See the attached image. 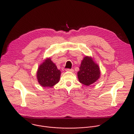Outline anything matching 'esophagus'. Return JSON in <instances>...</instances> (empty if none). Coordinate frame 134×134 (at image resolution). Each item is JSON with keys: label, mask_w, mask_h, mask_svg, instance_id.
<instances>
[{"label": "esophagus", "mask_w": 134, "mask_h": 134, "mask_svg": "<svg viewBox=\"0 0 134 134\" xmlns=\"http://www.w3.org/2000/svg\"><path fill=\"white\" fill-rule=\"evenodd\" d=\"M66 70L69 71H71V72H73L74 71V69H66Z\"/></svg>", "instance_id": "1"}]
</instances>
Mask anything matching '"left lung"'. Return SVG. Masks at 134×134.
Listing matches in <instances>:
<instances>
[{"instance_id":"obj_1","label":"left lung","mask_w":134,"mask_h":134,"mask_svg":"<svg viewBox=\"0 0 134 134\" xmlns=\"http://www.w3.org/2000/svg\"><path fill=\"white\" fill-rule=\"evenodd\" d=\"M100 70L98 65L90 57L85 56L82 61L80 71L77 72L80 83L89 86L96 82L100 77Z\"/></svg>"}]
</instances>
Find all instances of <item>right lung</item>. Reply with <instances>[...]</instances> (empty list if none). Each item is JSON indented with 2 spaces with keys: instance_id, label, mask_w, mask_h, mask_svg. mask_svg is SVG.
Listing matches in <instances>:
<instances>
[{
  "instance_id": "1",
  "label": "right lung",
  "mask_w": 134,
  "mask_h": 134,
  "mask_svg": "<svg viewBox=\"0 0 134 134\" xmlns=\"http://www.w3.org/2000/svg\"><path fill=\"white\" fill-rule=\"evenodd\" d=\"M61 71L57 69L51 59L47 58L37 69L36 77L39 83L43 87H52L59 81Z\"/></svg>"
}]
</instances>
